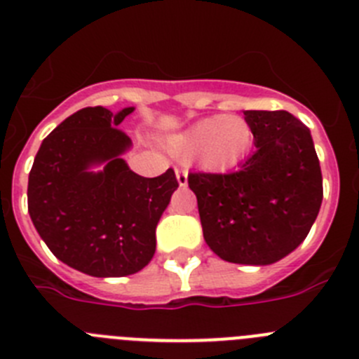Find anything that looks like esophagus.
<instances>
[{
    "mask_svg": "<svg viewBox=\"0 0 359 359\" xmlns=\"http://www.w3.org/2000/svg\"><path fill=\"white\" fill-rule=\"evenodd\" d=\"M176 177H177V183L180 187H187V182H189V172L182 167H176Z\"/></svg>",
    "mask_w": 359,
    "mask_h": 359,
    "instance_id": "34e87169",
    "label": "esophagus"
}]
</instances>
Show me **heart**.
Listing matches in <instances>:
<instances>
[{"label": "heart", "mask_w": 359, "mask_h": 359, "mask_svg": "<svg viewBox=\"0 0 359 359\" xmlns=\"http://www.w3.org/2000/svg\"><path fill=\"white\" fill-rule=\"evenodd\" d=\"M253 129L243 116L221 115L205 118L169 140L176 156H196L203 169L228 170L248 156Z\"/></svg>", "instance_id": "1"}]
</instances>
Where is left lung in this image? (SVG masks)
<instances>
[{
    "instance_id": "1",
    "label": "left lung",
    "mask_w": 359,
    "mask_h": 359,
    "mask_svg": "<svg viewBox=\"0 0 359 359\" xmlns=\"http://www.w3.org/2000/svg\"><path fill=\"white\" fill-rule=\"evenodd\" d=\"M255 151L228 174L190 172L203 237L236 264H273L309 233L323 198L309 129L287 111H244Z\"/></svg>"
}]
</instances>
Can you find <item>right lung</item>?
<instances>
[{"label": "right lung", "instance_id": "add662e5", "mask_svg": "<svg viewBox=\"0 0 359 359\" xmlns=\"http://www.w3.org/2000/svg\"><path fill=\"white\" fill-rule=\"evenodd\" d=\"M84 107L41 144L28 176V212L50 252L91 277H126L156 250V224L180 187L172 169L158 177L133 172L120 154L131 147L116 126L131 115ZM104 170L93 173V164Z\"/></svg>", "mask_w": 359, "mask_h": 359}]
</instances>
